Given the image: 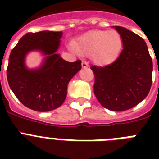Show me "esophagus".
<instances>
[{"label": "esophagus", "instance_id": "obj_1", "mask_svg": "<svg viewBox=\"0 0 159 159\" xmlns=\"http://www.w3.org/2000/svg\"><path fill=\"white\" fill-rule=\"evenodd\" d=\"M82 67H83V68H87V67H89V65H88V62H87V61H82Z\"/></svg>", "mask_w": 159, "mask_h": 159}]
</instances>
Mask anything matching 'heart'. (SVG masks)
<instances>
[{
  "label": "heart",
  "instance_id": "heart-1",
  "mask_svg": "<svg viewBox=\"0 0 159 159\" xmlns=\"http://www.w3.org/2000/svg\"><path fill=\"white\" fill-rule=\"evenodd\" d=\"M122 48V38L116 30H92L81 36L75 49L80 54L92 55L101 66L111 64L116 60Z\"/></svg>",
  "mask_w": 159,
  "mask_h": 159
}]
</instances>
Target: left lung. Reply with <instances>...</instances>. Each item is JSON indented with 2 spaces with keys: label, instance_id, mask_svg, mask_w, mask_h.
Returning <instances> with one entry per match:
<instances>
[{
  "label": "left lung",
  "instance_id": "left-lung-1",
  "mask_svg": "<svg viewBox=\"0 0 159 159\" xmlns=\"http://www.w3.org/2000/svg\"><path fill=\"white\" fill-rule=\"evenodd\" d=\"M123 49L116 60L105 67L92 65L95 96L103 107L114 111L133 108L147 96L153 80V62L143 38L121 26Z\"/></svg>",
  "mask_w": 159,
  "mask_h": 159
}]
</instances>
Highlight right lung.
Masks as SVG:
<instances>
[{
    "label": "right lung",
    "instance_id": "right-lung-1",
    "mask_svg": "<svg viewBox=\"0 0 159 159\" xmlns=\"http://www.w3.org/2000/svg\"><path fill=\"white\" fill-rule=\"evenodd\" d=\"M62 32L40 31L27 33L11 50L6 71L9 86L26 107L40 112L53 111L63 103L67 84L81 70V60L70 62L56 53ZM39 50L46 58L38 70H30L24 64L26 54Z\"/></svg>",
    "mask_w": 159,
    "mask_h": 159
}]
</instances>
